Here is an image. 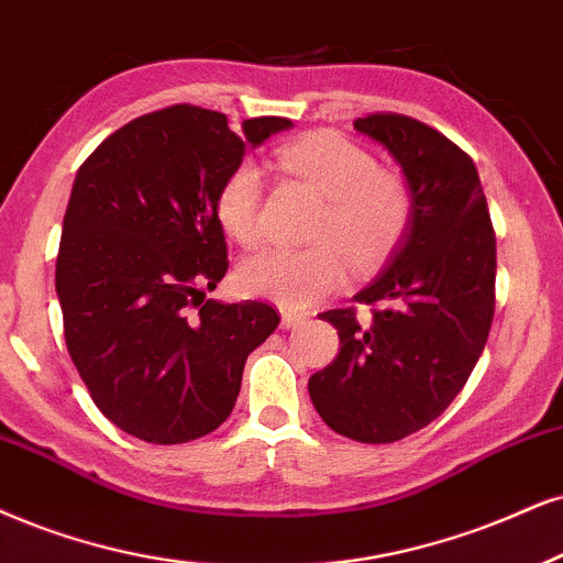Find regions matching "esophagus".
I'll use <instances>...</instances> for the list:
<instances>
[{
	"mask_svg": "<svg viewBox=\"0 0 563 563\" xmlns=\"http://www.w3.org/2000/svg\"><path fill=\"white\" fill-rule=\"evenodd\" d=\"M305 313H300V310H292V308H282V325H287V329H295V325L305 323Z\"/></svg>",
	"mask_w": 563,
	"mask_h": 563,
	"instance_id": "esophagus-1",
	"label": "esophagus"
}]
</instances>
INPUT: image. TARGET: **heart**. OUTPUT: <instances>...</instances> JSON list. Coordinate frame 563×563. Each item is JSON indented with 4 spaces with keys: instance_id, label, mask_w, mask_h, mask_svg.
Here are the masks:
<instances>
[{
    "instance_id": "obj_1",
    "label": "heart",
    "mask_w": 563,
    "mask_h": 563,
    "mask_svg": "<svg viewBox=\"0 0 563 563\" xmlns=\"http://www.w3.org/2000/svg\"><path fill=\"white\" fill-rule=\"evenodd\" d=\"M279 164L323 196L310 247H261L238 268L247 295L300 308L336 292L352 266L384 261L405 240L415 200L407 179L378 169L376 156L342 133H310L279 148ZM263 172L242 158L227 172L217 192V219L240 245L261 240Z\"/></svg>"
}]
</instances>
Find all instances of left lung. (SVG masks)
Here are the masks:
<instances>
[{
  "instance_id": "8db88e82",
  "label": "left lung",
  "mask_w": 563,
  "mask_h": 563,
  "mask_svg": "<svg viewBox=\"0 0 563 563\" xmlns=\"http://www.w3.org/2000/svg\"><path fill=\"white\" fill-rule=\"evenodd\" d=\"M384 143L412 190L405 240L356 305L321 313L339 355L308 380L325 426L360 443L418 433L454 401L483 355L496 310V232L477 169L456 143L407 114L355 120Z\"/></svg>"
}]
</instances>
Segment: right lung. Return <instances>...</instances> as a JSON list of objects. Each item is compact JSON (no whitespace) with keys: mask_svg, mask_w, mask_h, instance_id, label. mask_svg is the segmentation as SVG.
<instances>
[{"mask_svg":"<svg viewBox=\"0 0 563 563\" xmlns=\"http://www.w3.org/2000/svg\"><path fill=\"white\" fill-rule=\"evenodd\" d=\"M289 124L255 117L238 135L227 114L175 103L122 124L78 169L57 255L65 342L124 433L185 443L232 415L279 313L206 300L229 268L217 192L247 145Z\"/></svg>","mask_w":563,"mask_h":563,"instance_id":"right-lung-1","label":"right lung"}]
</instances>
